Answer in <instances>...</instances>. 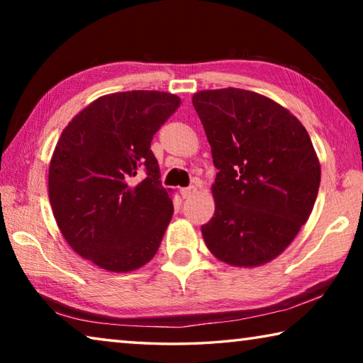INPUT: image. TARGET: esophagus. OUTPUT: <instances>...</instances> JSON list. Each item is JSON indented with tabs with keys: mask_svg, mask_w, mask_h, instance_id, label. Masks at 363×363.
Instances as JSON below:
<instances>
[{
	"mask_svg": "<svg viewBox=\"0 0 363 363\" xmlns=\"http://www.w3.org/2000/svg\"><path fill=\"white\" fill-rule=\"evenodd\" d=\"M195 192H196V187H194V186H190V187H182V189H181V195H182V199H190V196L195 195Z\"/></svg>",
	"mask_w": 363,
	"mask_h": 363,
	"instance_id": "34e87169",
	"label": "esophagus"
}]
</instances>
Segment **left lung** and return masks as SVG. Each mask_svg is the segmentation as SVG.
I'll list each match as a JSON object with an SVG mask.
<instances>
[{"mask_svg": "<svg viewBox=\"0 0 363 363\" xmlns=\"http://www.w3.org/2000/svg\"><path fill=\"white\" fill-rule=\"evenodd\" d=\"M192 104L219 169L216 210L201 225L208 250L235 267H257L285 251L309 219L320 163L296 116L253 91H199Z\"/></svg>", "mask_w": 363, "mask_h": 363, "instance_id": "8db88e82", "label": "left lung"}]
</instances>
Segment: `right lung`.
I'll return each instance as SVG.
<instances>
[{
    "instance_id": "1",
    "label": "right lung",
    "mask_w": 363,
    "mask_h": 363,
    "mask_svg": "<svg viewBox=\"0 0 363 363\" xmlns=\"http://www.w3.org/2000/svg\"><path fill=\"white\" fill-rule=\"evenodd\" d=\"M181 99L160 91L102 96L60 134L49 201L67 243L110 272H131L158 251L173 218L150 143Z\"/></svg>"
}]
</instances>
